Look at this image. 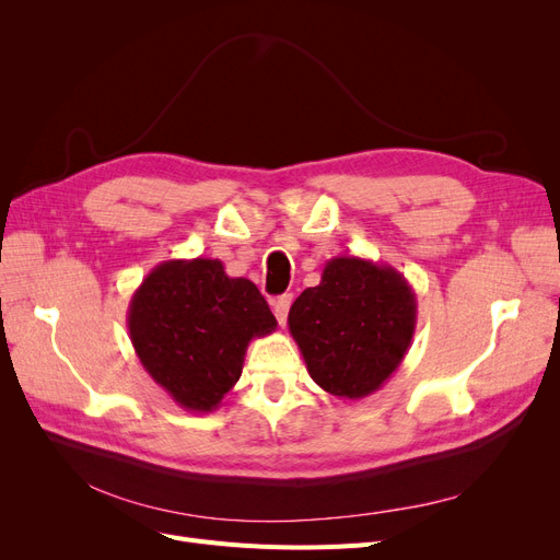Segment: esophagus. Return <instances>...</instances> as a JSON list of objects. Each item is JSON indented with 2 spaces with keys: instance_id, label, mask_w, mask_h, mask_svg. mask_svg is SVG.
<instances>
[{
  "instance_id": "34e87169",
  "label": "esophagus",
  "mask_w": 560,
  "mask_h": 560,
  "mask_svg": "<svg viewBox=\"0 0 560 560\" xmlns=\"http://www.w3.org/2000/svg\"><path fill=\"white\" fill-rule=\"evenodd\" d=\"M290 306H292V294H282L273 301V313H276L280 325H284V322H287V313H290Z\"/></svg>"
}]
</instances>
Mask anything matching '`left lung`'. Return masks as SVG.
<instances>
[{
  "instance_id": "left-lung-1",
  "label": "left lung",
  "mask_w": 560,
  "mask_h": 560,
  "mask_svg": "<svg viewBox=\"0 0 560 560\" xmlns=\"http://www.w3.org/2000/svg\"><path fill=\"white\" fill-rule=\"evenodd\" d=\"M418 303L397 268L334 257L292 303L290 334L311 378L338 399L374 395L411 348Z\"/></svg>"
}]
</instances>
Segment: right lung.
<instances>
[{
  "mask_svg": "<svg viewBox=\"0 0 560 560\" xmlns=\"http://www.w3.org/2000/svg\"><path fill=\"white\" fill-rule=\"evenodd\" d=\"M257 284L229 278L219 259H173L142 280L128 331L147 374L182 409L210 413L243 374L252 338L276 331Z\"/></svg>",
  "mask_w": 560,
  "mask_h": 560,
  "instance_id": "right-lung-1",
  "label": "right lung"
}]
</instances>
